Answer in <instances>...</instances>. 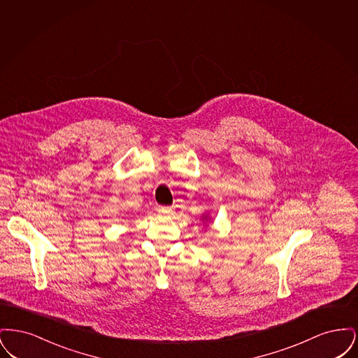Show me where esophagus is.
Returning a JSON list of instances; mask_svg holds the SVG:
<instances>
[{
	"mask_svg": "<svg viewBox=\"0 0 358 358\" xmlns=\"http://www.w3.org/2000/svg\"><path fill=\"white\" fill-rule=\"evenodd\" d=\"M159 212H161L162 215H165V216H171V215H173V209H171V206H161V208H159Z\"/></svg>",
	"mask_w": 358,
	"mask_h": 358,
	"instance_id": "obj_1",
	"label": "esophagus"
}]
</instances>
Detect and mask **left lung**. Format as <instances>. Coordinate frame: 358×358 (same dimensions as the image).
I'll list each match as a JSON object with an SVG mask.
<instances>
[{"instance_id":"1","label":"left lung","mask_w":358,"mask_h":358,"mask_svg":"<svg viewBox=\"0 0 358 358\" xmlns=\"http://www.w3.org/2000/svg\"><path fill=\"white\" fill-rule=\"evenodd\" d=\"M204 220H208V217H204Z\"/></svg>"}]
</instances>
